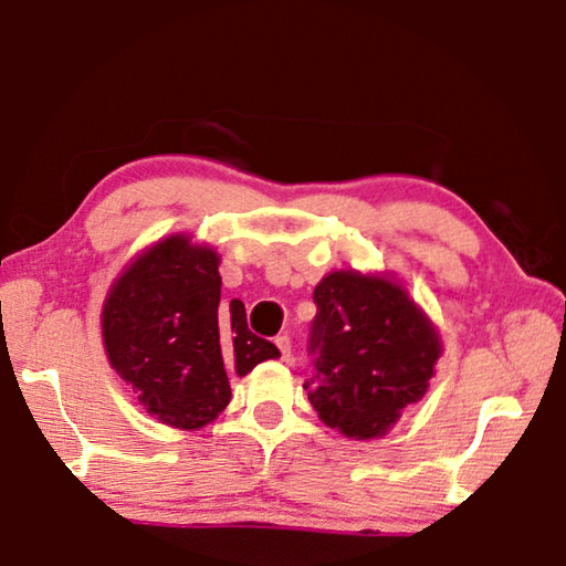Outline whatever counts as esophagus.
<instances>
[{
	"instance_id": "1",
	"label": "esophagus",
	"mask_w": 566,
	"mask_h": 566,
	"mask_svg": "<svg viewBox=\"0 0 566 566\" xmlns=\"http://www.w3.org/2000/svg\"><path fill=\"white\" fill-rule=\"evenodd\" d=\"M274 344H276V348H280L282 361H290V356H292V344H290V338H286V336H276V338H274Z\"/></svg>"
}]
</instances>
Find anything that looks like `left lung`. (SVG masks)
Wrapping results in <instances>:
<instances>
[{
  "label": "left lung",
  "mask_w": 566,
  "mask_h": 566,
  "mask_svg": "<svg viewBox=\"0 0 566 566\" xmlns=\"http://www.w3.org/2000/svg\"><path fill=\"white\" fill-rule=\"evenodd\" d=\"M313 300L307 400L346 439H381L428 392L443 352L439 328L389 272L338 269L317 282Z\"/></svg>",
  "instance_id": "8db88e82"
}]
</instances>
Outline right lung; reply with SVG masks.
Wrapping results in <instances>:
<instances>
[{
	"mask_svg": "<svg viewBox=\"0 0 566 566\" xmlns=\"http://www.w3.org/2000/svg\"><path fill=\"white\" fill-rule=\"evenodd\" d=\"M220 256L174 233L143 249L102 305L107 361L164 426L197 431L230 402L228 374L245 377L280 348L253 336L241 300L220 307Z\"/></svg>",
	"mask_w": 566,
	"mask_h": 566,
	"instance_id": "right-lung-1",
	"label": "right lung"
}]
</instances>
